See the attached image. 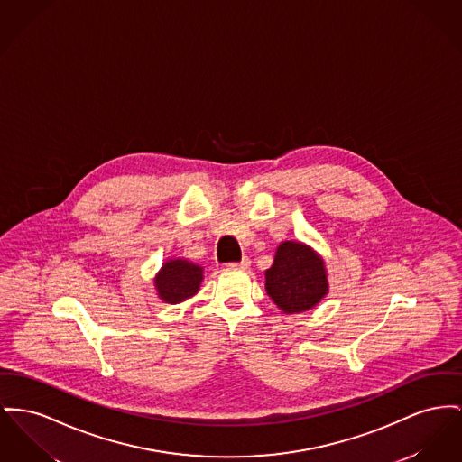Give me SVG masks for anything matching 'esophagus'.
<instances>
[{
  "mask_svg": "<svg viewBox=\"0 0 462 462\" xmlns=\"http://www.w3.org/2000/svg\"><path fill=\"white\" fill-rule=\"evenodd\" d=\"M251 265V260L247 256H243L241 262H232L230 267H237V269H247Z\"/></svg>",
  "mask_w": 462,
  "mask_h": 462,
  "instance_id": "1",
  "label": "esophagus"
}]
</instances>
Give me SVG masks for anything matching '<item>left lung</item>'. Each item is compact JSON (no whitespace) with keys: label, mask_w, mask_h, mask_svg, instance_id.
I'll return each instance as SVG.
<instances>
[{"label":"left lung","mask_w":462,"mask_h":462,"mask_svg":"<svg viewBox=\"0 0 462 462\" xmlns=\"http://www.w3.org/2000/svg\"><path fill=\"white\" fill-rule=\"evenodd\" d=\"M265 288L282 312L309 310L328 291L325 263L310 247L286 241L277 247L273 265L265 272Z\"/></svg>","instance_id":"obj_1"}]
</instances>
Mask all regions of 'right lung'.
Listing matches in <instances>:
<instances>
[{"instance_id": "obj_1", "label": "right lung", "mask_w": 462, "mask_h": 462, "mask_svg": "<svg viewBox=\"0 0 462 462\" xmlns=\"http://www.w3.org/2000/svg\"><path fill=\"white\" fill-rule=\"evenodd\" d=\"M202 269L187 260H171L159 272L155 286L167 303H180L199 291Z\"/></svg>"}]
</instances>
